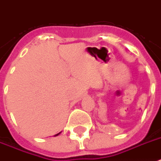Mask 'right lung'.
I'll use <instances>...</instances> for the list:
<instances>
[{
  "label": "right lung",
  "mask_w": 161,
  "mask_h": 161,
  "mask_svg": "<svg viewBox=\"0 0 161 161\" xmlns=\"http://www.w3.org/2000/svg\"><path fill=\"white\" fill-rule=\"evenodd\" d=\"M59 135V134H58V135Z\"/></svg>",
  "instance_id": "1"
}]
</instances>
